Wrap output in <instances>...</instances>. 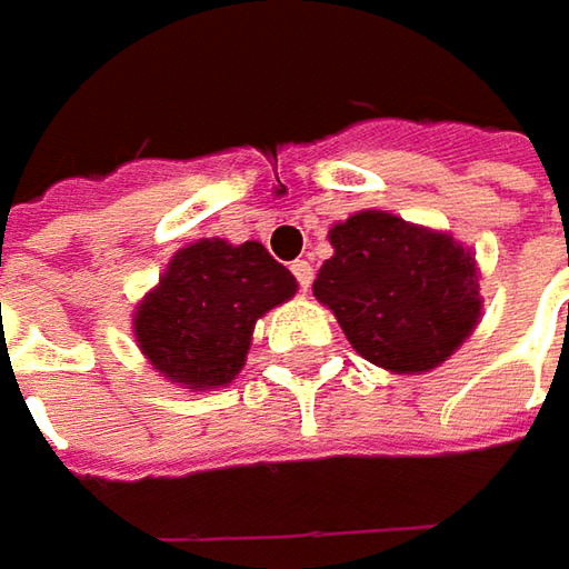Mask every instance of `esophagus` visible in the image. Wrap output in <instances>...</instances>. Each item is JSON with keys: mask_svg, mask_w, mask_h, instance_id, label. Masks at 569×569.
Here are the masks:
<instances>
[{"mask_svg": "<svg viewBox=\"0 0 569 569\" xmlns=\"http://www.w3.org/2000/svg\"><path fill=\"white\" fill-rule=\"evenodd\" d=\"M291 272H295L297 284H300L303 291H307V288L313 284V266H310L307 259H297L295 266H291Z\"/></svg>", "mask_w": 569, "mask_h": 569, "instance_id": "obj_1", "label": "esophagus"}]
</instances>
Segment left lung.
Returning <instances> with one entry per match:
<instances>
[{
  "label": "left lung",
  "mask_w": 569,
  "mask_h": 569,
  "mask_svg": "<svg viewBox=\"0 0 569 569\" xmlns=\"http://www.w3.org/2000/svg\"><path fill=\"white\" fill-rule=\"evenodd\" d=\"M313 297L363 361L427 373L462 348L481 319L478 262L447 230L363 208L329 230Z\"/></svg>",
  "instance_id": "1"
}]
</instances>
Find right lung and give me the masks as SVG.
Listing matches in <instances>:
<instances>
[{
  "label": "right lung",
  "mask_w": 569,
  "mask_h": 569,
  "mask_svg": "<svg viewBox=\"0 0 569 569\" xmlns=\"http://www.w3.org/2000/svg\"><path fill=\"white\" fill-rule=\"evenodd\" d=\"M297 295L295 274L259 240H196L177 250L158 284L136 303V345L164 380L189 392L237 380L252 329Z\"/></svg>",
  "instance_id": "add662e5"
}]
</instances>
